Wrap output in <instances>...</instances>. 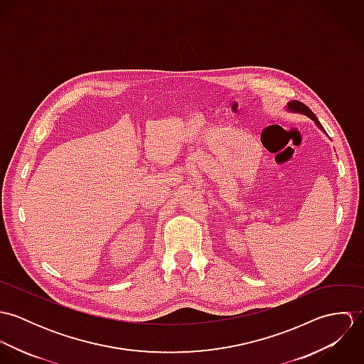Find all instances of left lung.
I'll return each mask as SVG.
<instances>
[{
  "label": "left lung",
  "mask_w": 364,
  "mask_h": 364,
  "mask_svg": "<svg viewBox=\"0 0 364 364\" xmlns=\"http://www.w3.org/2000/svg\"><path fill=\"white\" fill-rule=\"evenodd\" d=\"M289 107L291 109V110H296V112H301V113H306L307 116H310L312 120L318 124V126H321V123H319V120L316 119V116L312 113L311 109L307 106V105L303 104V102H299V101H293V102H290L289 104Z\"/></svg>",
  "instance_id": "1"
}]
</instances>
